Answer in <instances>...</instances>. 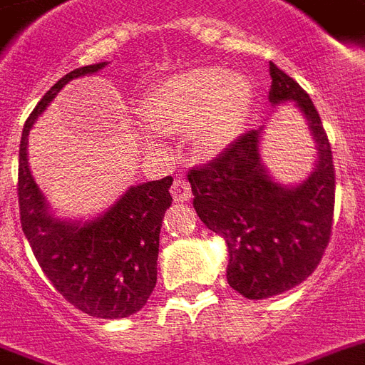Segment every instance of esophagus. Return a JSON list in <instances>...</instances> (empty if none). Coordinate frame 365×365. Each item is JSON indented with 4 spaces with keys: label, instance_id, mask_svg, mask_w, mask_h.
<instances>
[{
    "label": "esophagus",
    "instance_id": "1",
    "mask_svg": "<svg viewBox=\"0 0 365 365\" xmlns=\"http://www.w3.org/2000/svg\"><path fill=\"white\" fill-rule=\"evenodd\" d=\"M171 192L175 202H186L190 198V194H192V190H190V182H188L185 177L175 179V182H173L171 186Z\"/></svg>",
    "mask_w": 365,
    "mask_h": 365
}]
</instances>
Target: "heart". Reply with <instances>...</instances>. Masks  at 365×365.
<instances>
[{
  "label": "heart",
  "instance_id": "1",
  "mask_svg": "<svg viewBox=\"0 0 365 365\" xmlns=\"http://www.w3.org/2000/svg\"><path fill=\"white\" fill-rule=\"evenodd\" d=\"M251 98L245 76L220 66H200L157 83L142 97L138 114L159 134L188 130L192 150L214 157L235 142L251 110Z\"/></svg>",
  "mask_w": 365,
  "mask_h": 365
}]
</instances>
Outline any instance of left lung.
I'll return each instance as SVG.
<instances>
[{
  "label": "left lung",
  "instance_id": "1",
  "mask_svg": "<svg viewBox=\"0 0 365 365\" xmlns=\"http://www.w3.org/2000/svg\"><path fill=\"white\" fill-rule=\"evenodd\" d=\"M272 106L294 103L315 143L313 171L282 185L260 157L262 126L231 143L212 163L188 173L202 223L227 245V282L247 299H267L302 284L331 239L334 165L309 95L270 62Z\"/></svg>",
  "mask_w": 365,
  "mask_h": 365
}]
</instances>
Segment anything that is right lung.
<instances>
[{
  "instance_id": "obj_1",
  "label": "right lung",
  "mask_w": 365,
  "mask_h": 365,
  "mask_svg": "<svg viewBox=\"0 0 365 365\" xmlns=\"http://www.w3.org/2000/svg\"><path fill=\"white\" fill-rule=\"evenodd\" d=\"M108 62L77 68L41 98L26 118L19 148V208L26 241L42 272L68 302L97 319H124L148 303L157 282L159 233L173 177L130 186L89 220L60 217L29 165V134L36 118L71 79L93 76Z\"/></svg>"
}]
</instances>
